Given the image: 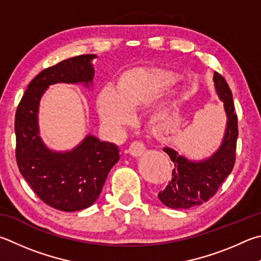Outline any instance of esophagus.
<instances>
[{"mask_svg": "<svg viewBox=\"0 0 261 261\" xmlns=\"http://www.w3.org/2000/svg\"><path fill=\"white\" fill-rule=\"evenodd\" d=\"M145 151V145L140 141H134L129 147V153L130 155L135 156V158H138Z\"/></svg>", "mask_w": 261, "mask_h": 261, "instance_id": "34e87169", "label": "esophagus"}]
</instances>
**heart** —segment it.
Listing matches in <instances>:
<instances>
[{
  "label": "heart",
  "instance_id": "1",
  "mask_svg": "<svg viewBox=\"0 0 261 261\" xmlns=\"http://www.w3.org/2000/svg\"><path fill=\"white\" fill-rule=\"evenodd\" d=\"M173 81V75L158 68L136 67L117 75L114 87L98 92L96 106L107 127L120 130L130 124L132 112L145 105Z\"/></svg>",
  "mask_w": 261,
  "mask_h": 261
}]
</instances>
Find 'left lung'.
<instances>
[{
	"label": "left lung",
	"mask_w": 261,
	"mask_h": 261,
	"mask_svg": "<svg viewBox=\"0 0 261 261\" xmlns=\"http://www.w3.org/2000/svg\"><path fill=\"white\" fill-rule=\"evenodd\" d=\"M213 82L227 116L224 139L211 158L200 162L189 161L169 147L163 149L174 163V169L172 179L164 191L159 193V198L172 209H188L209 201L234 168L239 129L233 94L219 73L215 72Z\"/></svg>",
	"instance_id": "8db88e82"
}]
</instances>
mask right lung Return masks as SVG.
<instances>
[{
  "label": "right lung",
  "mask_w": 261,
  "mask_h": 261,
  "mask_svg": "<svg viewBox=\"0 0 261 261\" xmlns=\"http://www.w3.org/2000/svg\"><path fill=\"white\" fill-rule=\"evenodd\" d=\"M94 55H82L42 70L28 84L15 117L16 159L21 176L45 204L74 212L97 201L111 169L120 160L117 146L87 136L73 150L52 151L39 136L37 113L42 94L55 83H84L94 75Z\"/></svg>",
  "instance_id": "add662e5"
}]
</instances>
